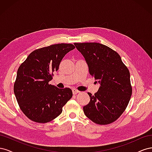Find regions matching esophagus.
Returning a JSON list of instances; mask_svg holds the SVG:
<instances>
[{"instance_id":"1","label":"esophagus","mask_w":152,"mask_h":152,"mask_svg":"<svg viewBox=\"0 0 152 152\" xmlns=\"http://www.w3.org/2000/svg\"><path fill=\"white\" fill-rule=\"evenodd\" d=\"M79 92H80V91H79L77 89H75V88L72 89V93H73V94H77V93H79Z\"/></svg>"}]
</instances>
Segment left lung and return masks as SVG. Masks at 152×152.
I'll use <instances>...</instances> for the list:
<instances>
[{"label": "left lung", "mask_w": 152, "mask_h": 152, "mask_svg": "<svg viewBox=\"0 0 152 152\" xmlns=\"http://www.w3.org/2000/svg\"><path fill=\"white\" fill-rule=\"evenodd\" d=\"M83 55L89 72L100 86L83 107L93 122L107 125L118 119L126 110L132 94L130 73L121 56L107 45L96 42L75 43ZM97 82V81H96Z\"/></svg>", "instance_id": "obj_1"}]
</instances>
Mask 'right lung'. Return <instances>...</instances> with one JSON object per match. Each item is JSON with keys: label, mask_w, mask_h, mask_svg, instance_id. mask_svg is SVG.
I'll list each match as a JSON object with an SVG mask.
<instances>
[{"label": "right lung", "mask_w": 152, "mask_h": 152, "mask_svg": "<svg viewBox=\"0 0 152 152\" xmlns=\"http://www.w3.org/2000/svg\"><path fill=\"white\" fill-rule=\"evenodd\" d=\"M74 49L72 44L62 43L36 49L18 68L14 93L21 111L31 121H53L72 97L70 88L59 89L49 82L63 57Z\"/></svg>", "instance_id": "1"}]
</instances>
